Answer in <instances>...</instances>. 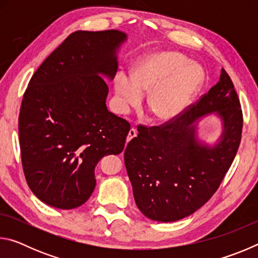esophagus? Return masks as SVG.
Listing matches in <instances>:
<instances>
[{
	"label": "esophagus",
	"instance_id": "34e87169",
	"mask_svg": "<svg viewBox=\"0 0 258 258\" xmlns=\"http://www.w3.org/2000/svg\"><path fill=\"white\" fill-rule=\"evenodd\" d=\"M137 134H138V133H137V130H135L134 127L131 128L130 132H128V135H127V142L131 141V140H132L133 138L137 137Z\"/></svg>",
	"mask_w": 258,
	"mask_h": 258
}]
</instances>
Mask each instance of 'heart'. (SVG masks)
I'll list each match as a JSON object with an SVG mask.
<instances>
[{"mask_svg": "<svg viewBox=\"0 0 258 258\" xmlns=\"http://www.w3.org/2000/svg\"><path fill=\"white\" fill-rule=\"evenodd\" d=\"M203 73L186 56L165 51L147 55L135 64L132 77L120 73L115 78L117 104L121 112L137 106L149 92L147 108L156 120L167 121L184 110L203 84Z\"/></svg>", "mask_w": 258, "mask_h": 258, "instance_id": "heart-1", "label": "heart"}]
</instances>
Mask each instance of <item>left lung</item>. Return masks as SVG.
<instances>
[{"label":"left lung","instance_id":"8db88e82","mask_svg":"<svg viewBox=\"0 0 258 258\" xmlns=\"http://www.w3.org/2000/svg\"><path fill=\"white\" fill-rule=\"evenodd\" d=\"M216 112L224 120L221 141L213 148L195 139L194 121ZM242 110L224 69L220 81L196 103L159 126H138L124 161L138 208L148 218L174 222L191 215L215 194L241 141Z\"/></svg>","mask_w":258,"mask_h":258}]
</instances>
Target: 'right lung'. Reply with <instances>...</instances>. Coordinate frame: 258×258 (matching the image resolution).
I'll list each match as a JSON object with an SVG mask.
<instances>
[{
  "label": "right lung",
  "instance_id": "obj_1",
  "mask_svg": "<svg viewBox=\"0 0 258 258\" xmlns=\"http://www.w3.org/2000/svg\"><path fill=\"white\" fill-rule=\"evenodd\" d=\"M126 34L72 33L37 68L19 113L24 174L36 197L60 209L82 206L95 187L94 168L124 150L131 126L108 111V85Z\"/></svg>",
  "mask_w": 258,
  "mask_h": 258
}]
</instances>
